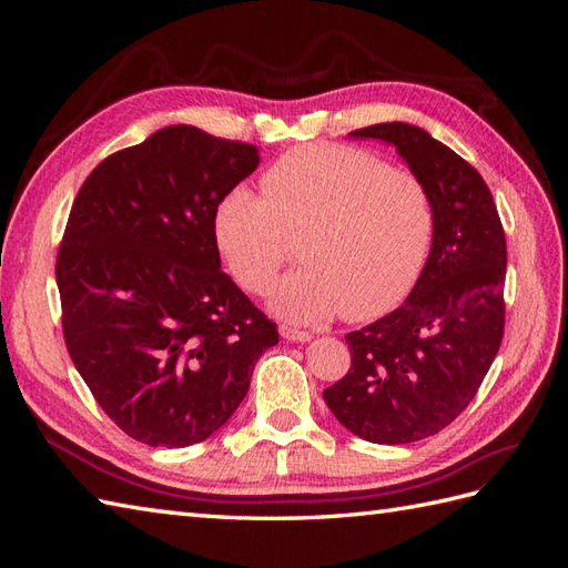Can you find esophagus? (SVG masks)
Masks as SVG:
<instances>
[{
  "label": "esophagus",
  "instance_id": "obj_1",
  "mask_svg": "<svg viewBox=\"0 0 568 568\" xmlns=\"http://www.w3.org/2000/svg\"><path fill=\"white\" fill-rule=\"evenodd\" d=\"M280 334H282V338L294 341V343H303V341L313 338L311 332H303V329H296V326H286V324L280 326Z\"/></svg>",
  "mask_w": 568,
  "mask_h": 568
}]
</instances>
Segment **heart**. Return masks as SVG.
Here are the masks:
<instances>
[{
	"label": "heart",
	"instance_id": "1",
	"mask_svg": "<svg viewBox=\"0 0 568 568\" xmlns=\"http://www.w3.org/2000/svg\"><path fill=\"white\" fill-rule=\"evenodd\" d=\"M215 205L213 232L234 280L263 294L298 234L301 265L272 291V311L298 324L369 320L398 303L434 242V199L422 178L367 149L303 144Z\"/></svg>",
	"mask_w": 568,
	"mask_h": 568
}]
</instances>
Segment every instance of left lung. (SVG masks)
Segmentation results:
<instances>
[{
  "label": "left lung",
  "instance_id": "1",
  "mask_svg": "<svg viewBox=\"0 0 568 568\" xmlns=\"http://www.w3.org/2000/svg\"><path fill=\"white\" fill-rule=\"evenodd\" d=\"M353 136L400 151L432 192L436 230L407 301L346 336L351 369L324 390V403L369 443H415L462 415L500 351L505 230L478 170L422 128L379 123Z\"/></svg>",
  "mask_w": 568,
  "mask_h": 568
}]
</instances>
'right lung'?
<instances>
[{
    "label": "right lung",
    "mask_w": 568,
    "mask_h": 568,
    "mask_svg": "<svg viewBox=\"0 0 568 568\" xmlns=\"http://www.w3.org/2000/svg\"><path fill=\"white\" fill-rule=\"evenodd\" d=\"M257 149L170 125L82 182L57 253L68 355L130 438L184 448L246 398L277 324L220 270L215 205Z\"/></svg>",
    "instance_id": "add662e5"
}]
</instances>
